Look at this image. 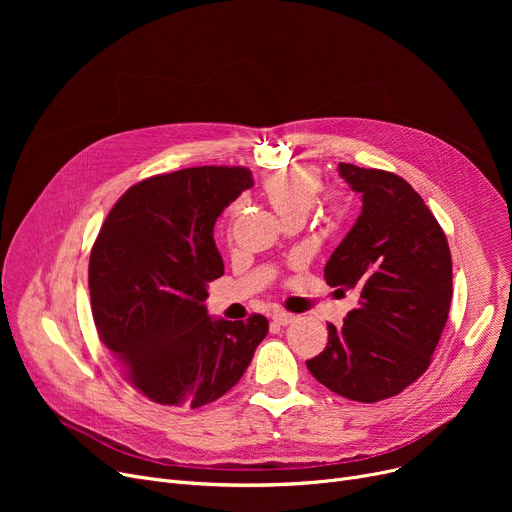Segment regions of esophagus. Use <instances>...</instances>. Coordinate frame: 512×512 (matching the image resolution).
Instances as JSON below:
<instances>
[{"label": "esophagus", "mask_w": 512, "mask_h": 512, "mask_svg": "<svg viewBox=\"0 0 512 512\" xmlns=\"http://www.w3.org/2000/svg\"><path fill=\"white\" fill-rule=\"evenodd\" d=\"M272 319H274V324H278V326H288V324H292L294 317L292 313H286V311H276L274 315H272Z\"/></svg>", "instance_id": "1"}]
</instances>
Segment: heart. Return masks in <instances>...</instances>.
<instances>
[{
  "mask_svg": "<svg viewBox=\"0 0 512 512\" xmlns=\"http://www.w3.org/2000/svg\"><path fill=\"white\" fill-rule=\"evenodd\" d=\"M319 174L315 168L278 170L263 178V193L282 220L305 215L319 191Z\"/></svg>",
  "mask_w": 512,
  "mask_h": 512,
  "instance_id": "b5f03b06",
  "label": "heart"
}]
</instances>
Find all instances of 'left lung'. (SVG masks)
<instances>
[{
  "label": "left lung",
  "instance_id": "obj_1",
  "mask_svg": "<svg viewBox=\"0 0 512 512\" xmlns=\"http://www.w3.org/2000/svg\"><path fill=\"white\" fill-rule=\"evenodd\" d=\"M363 197L355 226L326 263V282L361 292L344 324H328L313 378L357 402L400 394L432 363L452 299L444 230L415 188L386 170L338 164Z\"/></svg>",
  "mask_w": 512,
  "mask_h": 512
}]
</instances>
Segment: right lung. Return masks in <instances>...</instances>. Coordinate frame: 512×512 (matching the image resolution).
<instances>
[{
  "mask_svg": "<svg viewBox=\"0 0 512 512\" xmlns=\"http://www.w3.org/2000/svg\"><path fill=\"white\" fill-rule=\"evenodd\" d=\"M253 186L240 166L186 168L130 186L89 259L93 319L126 380L157 405L199 409L247 371L267 319H211L207 284L224 274L213 226Z\"/></svg>",
  "mask_w": 512,
  "mask_h": 512,
  "instance_id": "obj_1",
  "label": "right lung"
}]
</instances>
